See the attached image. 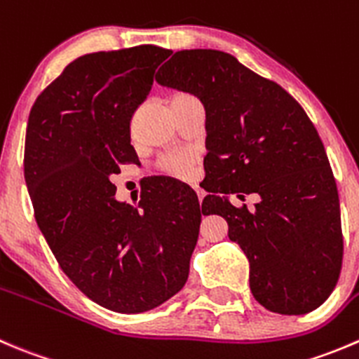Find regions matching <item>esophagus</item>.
Instances as JSON below:
<instances>
[{
	"label": "esophagus",
	"mask_w": 359,
	"mask_h": 359,
	"mask_svg": "<svg viewBox=\"0 0 359 359\" xmlns=\"http://www.w3.org/2000/svg\"><path fill=\"white\" fill-rule=\"evenodd\" d=\"M195 194H197V197H198V202H202V198H204V191H202V190H198V188H195Z\"/></svg>",
	"instance_id": "obj_1"
}]
</instances>
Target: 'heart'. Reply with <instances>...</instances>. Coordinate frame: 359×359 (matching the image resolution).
Returning a JSON list of instances; mask_svg holds the SVG:
<instances>
[{"mask_svg":"<svg viewBox=\"0 0 359 359\" xmlns=\"http://www.w3.org/2000/svg\"><path fill=\"white\" fill-rule=\"evenodd\" d=\"M191 97L190 94H176L172 97V101H178V99H187ZM195 165L197 161L191 154L187 151H172V154H165L158 158L157 169L162 175L169 176V178H175L180 181L191 180L195 175Z\"/></svg>","mask_w":359,"mask_h":359,"instance_id":"heart-1","label":"heart"}]
</instances>
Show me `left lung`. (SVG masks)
Wrapping results in <instances>:
<instances>
[{
	"label": "left lung",
	"instance_id": "1",
	"mask_svg": "<svg viewBox=\"0 0 359 359\" xmlns=\"http://www.w3.org/2000/svg\"><path fill=\"white\" fill-rule=\"evenodd\" d=\"M155 78L204 104L212 183L202 212L226 219L250 260L255 299L286 316L318 309L339 281L344 237L335 178L307 113L281 85L219 50L176 52ZM229 193L261 201L236 208Z\"/></svg>",
	"mask_w": 359,
	"mask_h": 359
}]
</instances>
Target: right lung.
Returning a JSON list of instances; mask_svg holds the SVG:
<instances>
[{
  "label": "right lung",
  "mask_w": 359,
  "mask_h": 359,
  "mask_svg": "<svg viewBox=\"0 0 359 359\" xmlns=\"http://www.w3.org/2000/svg\"><path fill=\"white\" fill-rule=\"evenodd\" d=\"M171 50L140 45L81 55L31 108L24 178L59 267L83 295L126 314L180 292L204 212L194 191L164 180L137 205L113 198L111 178L140 162L130 118Z\"/></svg>",
  "instance_id": "add662e5"
}]
</instances>
